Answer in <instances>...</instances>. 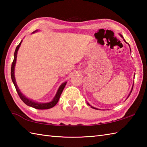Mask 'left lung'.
<instances>
[{
    "mask_svg": "<svg viewBox=\"0 0 147 147\" xmlns=\"http://www.w3.org/2000/svg\"><path fill=\"white\" fill-rule=\"evenodd\" d=\"M121 35V36L122 37V38H123V36H122L121 35ZM124 42H125L126 43H127V42H126L125 41V40H124ZM130 51H131V49H130ZM133 87H132V89H131V92H130V93H129V94L128 96H127V98L129 97V96L130 95V94H131V92H132V90H133ZM87 104H88V105H90V106H91V105H90V104H88V103H87ZM91 107H92V108H93V109H97V110H98V109H96V108H95V107H92V106H91Z\"/></svg>",
    "mask_w": 147,
    "mask_h": 147,
    "instance_id": "1",
    "label": "left lung"
}]
</instances>
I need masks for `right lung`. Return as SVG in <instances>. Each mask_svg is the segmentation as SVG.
Wrapping results in <instances>:
<instances>
[{"instance_id": "add662e5", "label": "right lung", "mask_w": 147, "mask_h": 147, "mask_svg": "<svg viewBox=\"0 0 147 147\" xmlns=\"http://www.w3.org/2000/svg\"><path fill=\"white\" fill-rule=\"evenodd\" d=\"M36 32H38V30H36L35 32H33V33H35ZM21 42H22V40L20 43V44L17 46L16 49V50H15L14 55V60L12 63L11 69V79H12V82H13V83H14V85L15 86L16 90V91L18 93V95L20 96V97L22 100V101H23L26 105L30 106V107H32L36 109H41V110H43V109H51L53 107H54V106L57 104V103L58 102L59 98H60V96H61V93H62V91H63V90L64 88L65 85H66L67 82L63 83L60 86H59V88L57 92V93H56V95L54 96V98H53V100L51 102H48V103H38V102H34L33 100H32L28 98L26 96H24L23 93L21 92L20 90L19 89L18 86L16 84V79H15V76H14V68H15L16 62L18 51L19 48H20V47L21 44Z\"/></svg>"}]
</instances>
